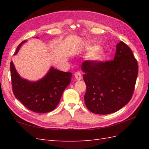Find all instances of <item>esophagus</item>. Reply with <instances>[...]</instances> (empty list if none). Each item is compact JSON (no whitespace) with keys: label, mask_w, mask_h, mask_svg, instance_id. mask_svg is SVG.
Masks as SVG:
<instances>
[{"label":"esophagus","mask_w":149,"mask_h":149,"mask_svg":"<svg viewBox=\"0 0 149 149\" xmlns=\"http://www.w3.org/2000/svg\"><path fill=\"white\" fill-rule=\"evenodd\" d=\"M74 76L75 77V79L77 81H80L82 79V76H81V74L79 72H75L74 74Z\"/></svg>","instance_id":"34e87169"}]
</instances>
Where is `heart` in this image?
<instances>
[{
	"label": "heart",
	"instance_id": "b5f03b06",
	"mask_svg": "<svg viewBox=\"0 0 149 149\" xmlns=\"http://www.w3.org/2000/svg\"><path fill=\"white\" fill-rule=\"evenodd\" d=\"M83 48L85 51L88 52L86 56V60L91 64H96L101 62L105 58L104 51L97 45L86 44Z\"/></svg>",
	"mask_w": 149,
	"mask_h": 149
}]
</instances>
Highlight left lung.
<instances>
[{
  "mask_svg": "<svg viewBox=\"0 0 149 149\" xmlns=\"http://www.w3.org/2000/svg\"><path fill=\"white\" fill-rule=\"evenodd\" d=\"M113 60L82 65L86 85L84 102L91 112L99 115L115 113L127 104L133 93L138 76L136 59L123 42L117 43Z\"/></svg>",
  "mask_w": 149,
  "mask_h": 149,
  "instance_id": "obj_1",
  "label": "left lung"
}]
</instances>
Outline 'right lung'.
Listing matches in <instances>:
<instances>
[{"instance_id":"1","label":"right lung","mask_w":149,"mask_h":149,"mask_svg":"<svg viewBox=\"0 0 149 149\" xmlns=\"http://www.w3.org/2000/svg\"><path fill=\"white\" fill-rule=\"evenodd\" d=\"M26 42L23 41L17 47L14 55ZM10 70L15 97L27 109L38 113H48L56 108L63 91L70 83L72 75L70 72L59 71L52 66L43 77L31 81L18 74L13 61L10 63Z\"/></svg>"}]
</instances>
